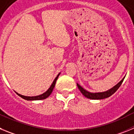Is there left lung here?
Listing matches in <instances>:
<instances>
[{"instance_id":"8db88e82","label":"left lung","mask_w":134,"mask_h":134,"mask_svg":"<svg viewBox=\"0 0 134 134\" xmlns=\"http://www.w3.org/2000/svg\"><path fill=\"white\" fill-rule=\"evenodd\" d=\"M124 79H122L119 82V83L117 84L115 86H114L113 88H111V89L108 90L107 91H105V92H102V93H91V92H88V91H86L85 89H84L80 85H79L77 83L78 88H79L80 91L81 92V93L83 94L85 97H86V98L90 99H94V100H98V99H106L107 97H109L110 96H111L113 94H114L115 93L117 90L120 87V86L122 84L123 81H124Z\"/></svg>"}]
</instances>
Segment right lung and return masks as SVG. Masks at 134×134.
<instances>
[{
  "mask_svg": "<svg viewBox=\"0 0 134 134\" xmlns=\"http://www.w3.org/2000/svg\"><path fill=\"white\" fill-rule=\"evenodd\" d=\"M60 74V73H59V74H58V76H57L56 77H55V79H54V80L53 81L52 84V85L50 86V87L48 88V91H46V92H45L44 93H43V94H40V95L35 96V97H27V96L21 95V94H19V93H16L18 94L19 97H21V98H23V99H25V100H43V99H46V98H48V97L50 95L51 93H52L53 89H54V86H55V85L56 80H57V79H58V78Z\"/></svg>",
  "mask_w": 134,
  "mask_h": 134,
  "instance_id": "1",
  "label": "right lung"
}]
</instances>
